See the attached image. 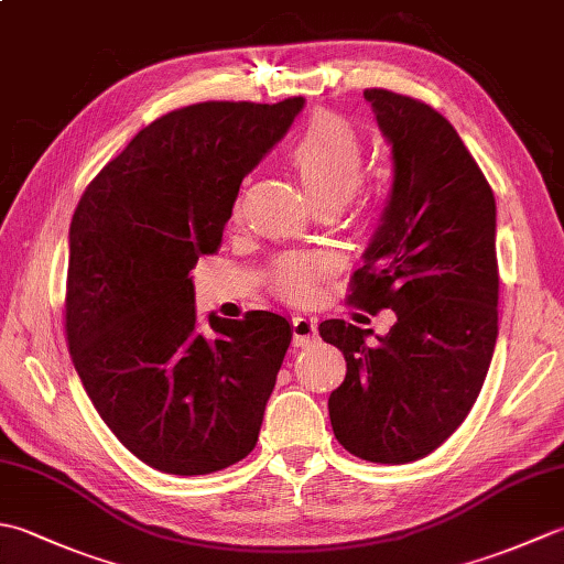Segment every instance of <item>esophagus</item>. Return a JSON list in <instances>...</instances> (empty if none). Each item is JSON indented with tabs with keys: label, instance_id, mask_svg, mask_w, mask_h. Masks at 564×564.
I'll list each match as a JSON object with an SVG mask.
<instances>
[{
	"label": "esophagus",
	"instance_id": "1",
	"mask_svg": "<svg viewBox=\"0 0 564 564\" xmlns=\"http://www.w3.org/2000/svg\"><path fill=\"white\" fill-rule=\"evenodd\" d=\"M317 334V319L307 317V315H297L293 317V344L295 346H305L315 339Z\"/></svg>",
	"mask_w": 564,
	"mask_h": 564
}]
</instances>
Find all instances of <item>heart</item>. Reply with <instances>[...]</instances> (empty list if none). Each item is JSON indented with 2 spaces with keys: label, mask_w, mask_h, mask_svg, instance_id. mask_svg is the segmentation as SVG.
<instances>
[{
  "label": "heart",
  "mask_w": 564,
  "mask_h": 564,
  "mask_svg": "<svg viewBox=\"0 0 564 564\" xmlns=\"http://www.w3.org/2000/svg\"><path fill=\"white\" fill-rule=\"evenodd\" d=\"M289 160L315 206H341L361 184L366 142L351 123L334 113H315L289 145ZM325 259L317 254H285L273 267V285L291 301L315 291Z\"/></svg>",
  "instance_id": "b5f03b06"
}]
</instances>
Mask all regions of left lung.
<instances>
[{
  "instance_id": "obj_1",
  "label": "left lung",
  "mask_w": 564,
  "mask_h": 564,
  "mask_svg": "<svg viewBox=\"0 0 564 564\" xmlns=\"http://www.w3.org/2000/svg\"><path fill=\"white\" fill-rule=\"evenodd\" d=\"M392 145V188L354 273L351 303L398 322L370 329L325 319L346 358L329 394L334 436L356 458L412 463L436 451L482 390L497 344V206L455 128L431 106L366 89Z\"/></svg>"
}]
</instances>
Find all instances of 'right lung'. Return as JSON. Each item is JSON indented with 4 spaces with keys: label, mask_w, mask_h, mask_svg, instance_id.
<instances>
[{
    "label": "right lung",
    "mask_w": 564,
    "mask_h": 564,
    "mask_svg": "<svg viewBox=\"0 0 564 564\" xmlns=\"http://www.w3.org/2000/svg\"><path fill=\"white\" fill-rule=\"evenodd\" d=\"M305 106L203 101L128 142L69 225L65 332L84 390L154 470L208 475L247 458L291 344L289 319L251 310L198 329L194 279L215 254L242 178Z\"/></svg>",
    "instance_id": "add662e5"
}]
</instances>
